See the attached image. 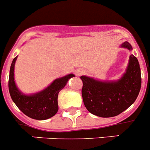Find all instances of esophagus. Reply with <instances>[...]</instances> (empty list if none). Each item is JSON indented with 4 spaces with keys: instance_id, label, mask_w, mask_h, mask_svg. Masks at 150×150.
<instances>
[{
    "instance_id": "esophagus-1",
    "label": "esophagus",
    "mask_w": 150,
    "mask_h": 150,
    "mask_svg": "<svg viewBox=\"0 0 150 150\" xmlns=\"http://www.w3.org/2000/svg\"><path fill=\"white\" fill-rule=\"evenodd\" d=\"M83 73V71H78V72H77V75H81V74Z\"/></svg>"
}]
</instances>
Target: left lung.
I'll return each mask as SVG.
<instances>
[{
  "label": "left lung",
  "instance_id": "left-lung-1",
  "mask_svg": "<svg viewBox=\"0 0 150 150\" xmlns=\"http://www.w3.org/2000/svg\"><path fill=\"white\" fill-rule=\"evenodd\" d=\"M122 47L132 50L125 42ZM82 97L84 105L94 115L112 117L119 115L135 102L142 86L139 63L136 56L130 55L126 72L117 81H100L87 76H81Z\"/></svg>",
  "mask_w": 150,
  "mask_h": 150
}]
</instances>
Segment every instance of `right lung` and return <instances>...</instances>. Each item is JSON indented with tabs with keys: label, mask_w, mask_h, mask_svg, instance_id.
Masks as SVG:
<instances>
[{
	"label": "right lung",
	"mask_w": 150,
	"mask_h": 150,
	"mask_svg": "<svg viewBox=\"0 0 150 150\" xmlns=\"http://www.w3.org/2000/svg\"><path fill=\"white\" fill-rule=\"evenodd\" d=\"M16 56L12 61L8 78V90L13 102L19 109L30 118L37 120H45L53 117L58 112V95L67 83L72 77L69 74L62 78L56 79L49 86L36 94L25 95L17 88L14 82V64Z\"/></svg>",
	"instance_id": "add662e5"
}]
</instances>
